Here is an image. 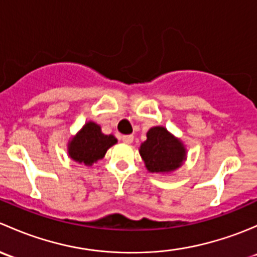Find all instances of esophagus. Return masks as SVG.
<instances>
[{"label":"esophagus","mask_w":257,"mask_h":257,"mask_svg":"<svg viewBox=\"0 0 257 257\" xmlns=\"http://www.w3.org/2000/svg\"><path fill=\"white\" fill-rule=\"evenodd\" d=\"M133 139H134L133 136H123V137H121V141H123L125 144H132V143H133Z\"/></svg>","instance_id":"obj_1"}]
</instances>
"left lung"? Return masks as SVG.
Wrapping results in <instances>:
<instances>
[{
  "label": "left lung",
  "mask_w": 257,
  "mask_h": 257,
  "mask_svg": "<svg viewBox=\"0 0 257 257\" xmlns=\"http://www.w3.org/2000/svg\"><path fill=\"white\" fill-rule=\"evenodd\" d=\"M139 154L148 172L169 174L184 164L188 150L167 128L157 125L148 131L147 141L141 144Z\"/></svg>",
  "instance_id": "8db88e82"
}]
</instances>
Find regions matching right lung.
Returning a JSON list of instances; mask_svg holds the SVG:
<instances>
[{"label": "right lung", "instance_id": "right-lung-1", "mask_svg": "<svg viewBox=\"0 0 257 257\" xmlns=\"http://www.w3.org/2000/svg\"><path fill=\"white\" fill-rule=\"evenodd\" d=\"M116 142L118 141L112 134L107 136L103 133L99 124L89 120L68 141V157L79 164L92 167L94 163L104 158L107 150L116 144Z\"/></svg>", "mask_w": 257, "mask_h": 257}]
</instances>
